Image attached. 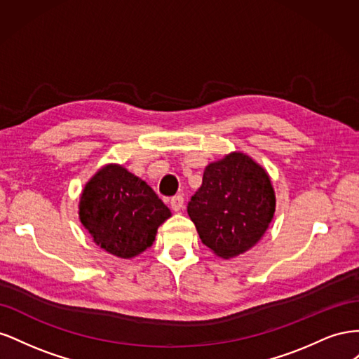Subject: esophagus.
Segmentation results:
<instances>
[{
	"mask_svg": "<svg viewBox=\"0 0 359 359\" xmlns=\"http://www.w3.org/2000/svg\"><path fill=\"white\" fill-rule=\"evenodd\" d=\"M182 203H184V198L182 196H173L170 199V208H172V211H180L182 208Z\"/></svg>",
	"mask_w": 359,
	"mask_h": 359,
	"instance_id": "1",
	"label": "esophagus"
}]
</instances>
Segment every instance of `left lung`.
<instances>
[{"mask_svg":"<svg viewBox=\"0 0 359 359\" xmlns=\"http://www.w3.org/2000/svg\"><path fill=\"white\" fill-rule=\"evenodd\" d=\"M274 211L276 194L266 170L243 153L210 163L187 206L202 243L223 259L256 245Z\"/></svg>","mask_w":359,"mask_h":359,"instance_id":"8db88e82","label":"left lung"}]
</instances>
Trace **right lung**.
I'll list each match as a JSON object with an SVG mask.
<instances>
[{
    "label": "right lung",
    "mask_w": 359,
    "mask_h": 359,
    "mask_svg": "<svg viewBox=\"0 0 359 359\" xmlns=\"http://www.w3.org/2000/svg\"><path fill=\"white\" fill-rule=\"evenodd\" d=\"M170 210L145 181L121 165H106L85 184L79 219L97 245L132 259L153 245Z\"/></svg>",
    "instance_id": "add662e5"
}]
</instances>
